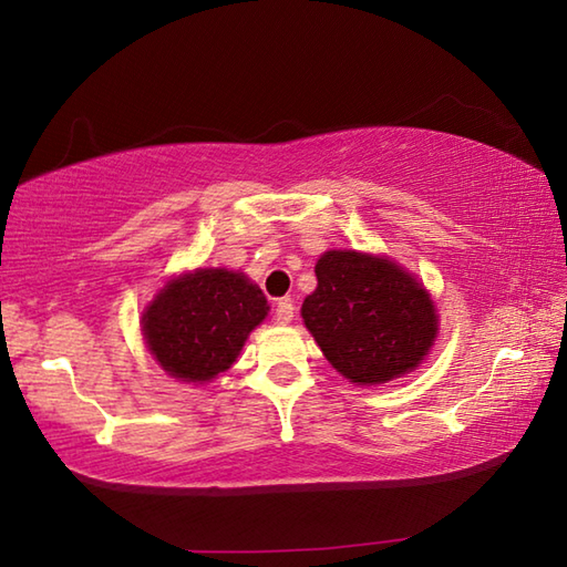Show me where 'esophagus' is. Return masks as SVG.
<instances>
[{
  "label": "esophagus",
  "mask_w": 567,
  "mask_h": 567,
  "mask_svg": "<svg viewBox=\"0 0 567 567\" xmlns=\"http://www.w3.org/2000/svg\"><path fill=\"white\" fill-rule=\"evenodd\" d=\"M292 318H295V305H292V300H280V302H277V307H275V320L280 322V324H287V322H292Z\"/></svg>",
  "instance_id": "1"
}]
</instances>
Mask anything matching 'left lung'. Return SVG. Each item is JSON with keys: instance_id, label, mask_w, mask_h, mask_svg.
I'll use <instances>...</instances> for the list:
<instances>
[{"instance_id": "8db88e82", "label": "left lung", "mask_w": 567, "mask_h": 567, "mask_svg": "<svg viewBox=\"0 0 567 567\" xmlns=\"http://www.w3.org/2000/svg\"><path fill=\"white\" fill-rule=\"evenodd\" d=\"M318 287L302 302V322L340 375L382 385L408 375L437 338V312L417 277L395 260L328 249Z\"/></svg>"}]
</instances>
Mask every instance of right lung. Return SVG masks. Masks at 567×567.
<instances>
[{
    "label": "right lung",
    "mask_w": 567,
    "mask_h": 567,
    "mask_svg": "<svg viewBox=\"0 0 567 567\" xmlns=\"http://www.w3.org/2000/svg\"><path fill=\"white\" fill-rule=\"evenodd\" d=\"M267 310L262 290L247 275L199 267L155 295L142 312V334L167 375L205 385L233 368Z\"/></svg>",
    "instance_id": "obj_1"
}]
</instances>
